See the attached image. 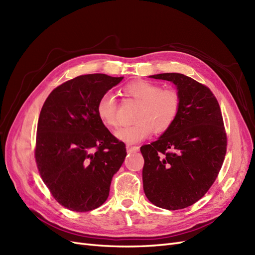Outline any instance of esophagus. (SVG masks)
Segmentation results:
<instances>
[{"mask_svg":"<svg viewBox=\"0 0 255 255\" xmlns=\"http://www.w3.org/2000/svg\"><path fill=\"white\" fill-rule=\"evenodd\" d=\"M127 150H128V152H137L138 150H139V148L136 145H127Z\"/></svg>","mask_w":255,"mask_h":255,"instance_id":"obj_1","label":"esophagus"}]
</instances>
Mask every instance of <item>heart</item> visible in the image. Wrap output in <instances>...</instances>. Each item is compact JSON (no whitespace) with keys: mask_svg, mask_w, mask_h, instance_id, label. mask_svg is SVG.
Listing matches in <instances>:
<instances>
[{"mask_svg":"<svg viewBox=\"0 0 255 255\" xmlns=\"http://www.w3.org/2000/svg\"><path fill=\"white\" fill-rule=\"evenodd\" d=\"M122 95L140 103L132 126L118 130L117 137L128 143H136L151 133H164L175 122L181 111V96L172 88L163 89L158 84L138 80L129 82L122 88ZM97 115L103 125L117 128L118 103L111 94H105L97 103Z\"/></svg>","mask_w":255,"mask_h":255,"instance_id":"obj_1","label":"heart"}]
</instances>
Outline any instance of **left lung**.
<instances>
[{
    "instance_id": "obj_1",
    "label": "left lung",
    "mask_w": 255,
    "mask_h": 255,
    "mask_svg": "<svg viewBox=\"0 0 255 255\" xmlns=\"http://www.w3.org/2000/svg\"><path fill=\"white\" fill-rule=\"evenodd\" d=\"M150 78L172 82L181 96L173 126L144 144L143 190L149 201L175 211L196 203L214 184L227 153L220 106L211 89L181 73Z\"/></svg>"
}]
</instances>
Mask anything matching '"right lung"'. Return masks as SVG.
Listing matches in <instances>:
<instances>
[{"label":"right lung","instance_id":"right-lung-1","mask_svg":"<svg viewBox=\"0 0 255 255\" xmlns=\"http://www.w3.org/2000/svg\"><path fill=\"white\" fill-rule=\"evenodd\" d=\"M123 78L80 75L54 89L45 100L37 126L38 171L56 201L73 212L101 206L114 174L127 156L97 115L99 99Z\"/></svg>","mask_w":255,"mask_h":255}]
</instances>
